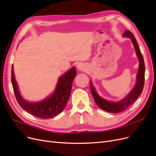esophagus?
Listing matches in <instances>:
<instances>
[{
	"mask_svg": "<svg viewBox=\"0 0 156 156\" xmlns=\"http://www.w3.org/2000/svg\"><path fill=\"white\" fill-rule=\"evenodd\" d=\"M77 68H78V69H79V70H83V69H84L83 65H82L81 64H79L77 65Z\"/></svg>",
	"mask_w": 156,
	"mask_h": 156,
	"instance_id": "1",
	"label": "esophagus"
}]
</instances>
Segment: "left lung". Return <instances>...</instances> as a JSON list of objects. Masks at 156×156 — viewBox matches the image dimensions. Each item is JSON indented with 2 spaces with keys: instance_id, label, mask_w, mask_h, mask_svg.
<instances>
[{
  "instance_id": "obj_1",
  "label": "left lung",
  "mask_w": 156,
  "mask_h": 156,
  "mask_svg": "<svg viewBox=\"0 0 156 156\" xmlns=\"http://www.w3.org/2000/svg\"><path fill=\"white\" fill-rule=\"evenodd\" d=\"M123 36L129 37V38L131 39L135 48L136 55L139 58V72L137 73V75H136V84L133 90H132L128 95L125 98H124L123 100L117 102H111L105 100V99H103L99 96L97 94L95 88L93 87L92 83L91 82L90 83L91 92L96 105L100 108H101L102 110L111 113H117L122 112L126 110L128 107H129V105H131L138 98V97L140 95V94L142 93L144 84L145 65L143 56L140 51L139 47L137 44V41H136L135 37H134V35L129 30H126L123 34Z\"/></svg>"
}]
</instances>
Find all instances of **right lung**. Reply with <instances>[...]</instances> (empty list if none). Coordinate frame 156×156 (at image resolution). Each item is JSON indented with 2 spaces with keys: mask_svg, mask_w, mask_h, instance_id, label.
<instances>
[{
  "mask_svg": "<svg viewBox=\"0 0 156 156\" xmlns=\"http://www.w3.org/2000/svg\"><path fill=\"white\" fill-rule=\"evenodd\" d=\"M13 68L12 66L11 78L13 92L22 108L33 116L44 119L55 117L64 111L70 96L73 80L77 75L75 66L58 79L55 90L51 96L43 101L36 103H30L21 97L14 76Z\"/></svg>",
  "mask_w": 156,
  "mask_h": 156,
  "instance_id": "1",
  "label": "right lung"
}]
</instances>
